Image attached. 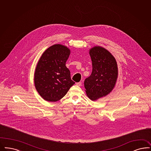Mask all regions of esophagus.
<instances>
[{"mask_svg":"<svg viewBox=\"0 0 151 151\" xmlns=\"http://www.w3.org/2000/svg\"><path fill=\"white\" fill-rule=\"evenodd\" d=\"M76 85L78 86H81L82 85V82H77L76 83Z\"/></svg>","mask_w":151,"mask_h":151,"instance_id":"obj_1","label":"esophagus"}]
</instances>
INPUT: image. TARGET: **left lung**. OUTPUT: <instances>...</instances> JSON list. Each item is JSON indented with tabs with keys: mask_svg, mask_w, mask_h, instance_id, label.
Returning <instances> with one entry per match:
<instances>
[{
	"mask_svg": "<svg viewBox=\"0 0 151 151\" xmlns=\"http://www.w3.org/2000/svg\"><path fill=\"white\" fill-rule=\"evenodd\" d=\"M92 72L84 81V87L89 99L95 101L108 95L114 88L118 70L115 58L105 49L96 46L89 51Z\"/></svg>",
	"mask_w": 151,
	"mask_h": 151,
	"instance_id": "8db88e82",
	"label": "left lung"
}]
</instances>
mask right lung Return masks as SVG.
I'll return each mask as SVG.
<instances>
[{
    "mask_svg": "<svg viewBox=\"0 0 151 151\" xmlns=\"http://www.w3.org/2000/svg\"><path fill=\"white\" fill-rule=\"evenodd\" d=\"M70 53L67 47L56 44L49 47L41 56L36 68L34 82L36 89L45 100H60L75 83L65 66Z\"/></svg>",
    "mask_w": 151,
    "mask_h": 151,
    "instance_id": "add662e5",
    "label": "right lung"
}]
</instances>
